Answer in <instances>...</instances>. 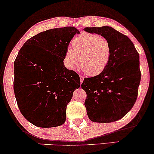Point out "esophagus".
<instances>
[{
    "instance_id": "34e87169",
    "label": "esophagus",
    "mask_w": 154,
    "mask_h": 154,
    "mask_svg": "<svg viewBox=\"0 0 154 154\" xmlns=\"http://www.w3.org/2000/svg\"><path fill=\"white\" fill-rule=\"evenodd\" d=\"M80 81H81V83H82L83 81V77L81 76V75H80Z\"/></svg>"
}]
</instances>
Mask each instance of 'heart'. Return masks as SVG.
Here are the masks:
<instances>
[{"instance_id": "obj_1", "label": "heart", "mask_w": 154, "mask_h": 154, "mask_svg": "<svg viewBox=\"0 0 154 154\" xmlns=\"http://www.w3.org/2000/svg\"><path fill=\"white\" fill-rule=\"evenodd\" d=\"M72 49L66 50L63 64L68 70H73L79 63L81 69L90 76H96L105 71L111 57L109 41L98 34L83 33L71 42Z\"/></svg>"}]
</instances>
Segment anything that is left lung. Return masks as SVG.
I'll list each match as a JSON object with an SVG mask.
<instances>
[{
    "mask_svg": "<svg viewBox=\"0 0 154 154\" xmlns=\"http://www.w3.org/2000/svg\"><path fill=\"white\" fill-rule=\"evenodd\" d=\"M109 41L111 57L103 73L85 78L81 88L86 93L84 105L91 121L111 123L126 116L137 98L141 81L139 54L129 38L110 26L85 28Z\"/></svg>",
    "mask_w": 154,
    "mask_h": 154,
    "instance_id": "left-lung-1",
    "label": "left lung"
}]
</instances>
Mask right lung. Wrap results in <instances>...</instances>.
<instances>
[{"instance_id":"1","label":"right lung","mask_w":154,"mask_h":154,"mask_svg":"<svg viewBox=\"0 0 154 154\" xmlns=\"http://www.w3.org/2000/svg\"><path fill=\"white\" fill-rule=\"evenodd\" d=\"M76 33L68 26L47 30L24 43L14 62L13 89L22 115L34 126H59L66 107L81 86L79 74L68 70L63 56Z\"/></svg>"}]
</instances>
